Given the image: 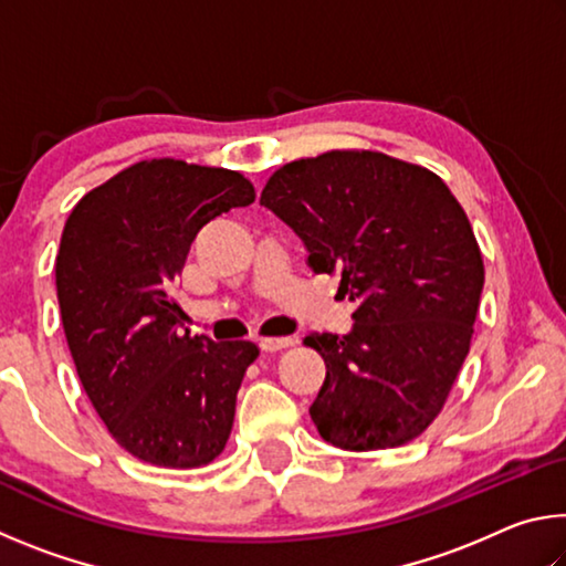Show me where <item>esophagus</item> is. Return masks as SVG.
I'll list each match as a JSON object with an SVG mask.
<instances>
[{"mask_svg": "<svg viewBox=\"0 0 566 566\" xmlns=\"http://www.w3.org/2000/svg\"><path fill=\"white\" fill-rule=\"evenodd\" d=\"M294 339L292 337H266V339H262L260 342V347L264 349V352H282V349H290V347H294Z\"/></svg>", "mask_w": 566, "mask_h": 566, "instance_id": "esophagus-1", "label": "esophagus"}]
</instances>
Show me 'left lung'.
Listing matches in <instances>:
<instances>
[{
  "label": "left lung",
  "mask_w": 566,
  "mask_h": 566,
  "mask_svg": "<svg viewBox=\"0 0 566 566\" xmlns=\"http://www.w3.org/2000/svg\"><path fill=\"white\" fill-rule=\"evenodd\" d=\"M260 205L357 304L349 334L304 337L327 364L310 407L324 442L375 452L417 439L467 359L484 286L462 205L434 171L367 149L290 161Z\"/></svg>",
  "instance_id": "1"
}]
</instances>
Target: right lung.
I'll list each match as a JSON object with an SVG mask.
<instances>
[{
	"instance_id": "obj_1",
	"label": "right lung",
	"mask_w": 566,
	"mask_h": 566,
	"mask_svg": "<svg viewBox=\"0 0 566 566\" xmlns=\"http://www.w3.org/2000/svg\"><path fill=\"white\" fill-rule=\"evenodd\" d=\"M254 202L244 175L137 161L84 195L56 254V296L76 375L122 449L167 469L205 467L232 432L256 344L181 329L171 290L207 222Z\"/></svg>"
}]
</instances>
